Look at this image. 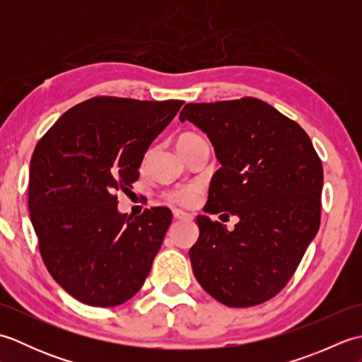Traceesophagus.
Wrapping results in <instances>:
<instances>
[{"mask_svg":"<svg viewBox=\"0 0 362 362\" xmlns=\"http://www.w3.org/2000/svg\"><path fill=\"white\" fill-rule=\"evenodd\" d=\"M173 213H174V218L175 219H191V218H193V216H191V214L182 211V210H174Z\"/></svg>","mask_w":362,"mask_h":362,"instance_id":"esophagus-1","label":"esophagus"}]
</instances>
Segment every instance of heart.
<instances>
[{
  "mask_svg": "<svg viewBox=\"0 0 362 362\" xmlns=\"http://www.w3.org/2000/svg\"><path fill=\"white\" fill-rule=\"evenodd\" d=\"M194 140H201V136H197L194 134H182L179 138H177V146L191 143ZM169 199L173 202L180 204V205H191L196 201V191L193 188H180L174 191V193L169 194Z\"/></svg>",
  "mask_w": 362,
  "mask_h": 362,
  "instance_id": "1",
  "label": "heart"
}]
</instances>
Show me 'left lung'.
<instances>
[{
    "instance_id": "8db88e82",
    "label": "left lung",
    "mask_w": 362,
    "mask_h": 362,
    "mask_svg": "<svg viewBox=\"0 0 362 362\" xmlns=\"http://www.w3.org/2000/svg\"><path fill=\"white\" fill-rule=\"evenodd\" d=\"M179 119L206 134L221 163L204 211L240 219L228 232L196 218V280L230 308L263 303L284 288L317 233L322 161L296 121L257 98L187 104Z\"/></svg>"
}]
</instances>
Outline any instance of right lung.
I'll list each match as a JSON object with an SVG mask.
<instances>
[{"label":"right lung","mask_w":362,"mask_h":362,"mask_svg":"<svg viewBox=\"0 0 362 362\" xmlns=\"http://www.w3.org/2000/svg\"><path fill=\"white\" fill-rule=\"evenodd\" d=\"M183 101L99 96L74 105L33 153L28 205L52 279L79 302L109 308L149 275L173 213L118 210L115 193L140 177L144 153Z\"/></svg>","instance_id":"obj_1"}]
</instances>
